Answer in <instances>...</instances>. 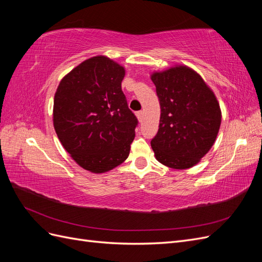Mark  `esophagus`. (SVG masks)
Returning <instances> with one entry per match:
<instances>
[{
    "label": "esophagus",
    "mask_w": 262,
    "mask_h": 262,
    "mask_svg": "<svg viewBox=\"0 0 262 262\" xmlns=\"http://www.w3.org/2000/svg\"><path fill=\"white\" fill-rule=\"evenodd\" d=\"M136 115H137V117L139 119V121H142V119H143V112H142V110H140V112L136 113Z\"/></svg>",
    "instance_id": "1"
}]
</instances>
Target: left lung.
<instances>
[{
    "mask_svg": "<svg viewBox=\"0 0 262 262\" xmlns=\"http://www.w3.org/2000/svg\"><path fill=\"white\" fill-rule=\"evenodd\" d=\"M161 106L156 136L150 141L156 160L173 169L192 167L212 147L221 125V109L201 76L187 67L154 73Z\"/></svg>",
    "mask_w": 262,
    "mask_h": 262,
    "instance_id": "8db88e82",
    "label": "left lung"
}]
</instances>
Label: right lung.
<instances>
[{
    "label": "right lung",
    "mask_w": 262,
    "mask_h": 262,
    "mask_svg": "<svg viewBox=\"0 0 262 262\" xmlns=\"http://www.w3.org/2000/svg\"><path fill=\"white\" fill-rule=\"evenodd\" d=\"M123 77L116 62L94 57L63 77L55 92V132L84 169L105 172L129 156L139 121L121 90Z\"/></svg>",
    "instance_id": "right-lung-1"
}]
</instances>
